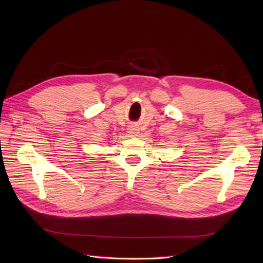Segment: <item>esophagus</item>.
I'll list each match as a JSON object with an SVG mask.
<instances>
[{"label": "esophagus", "instance_id": "1", "mask_svg": "<svg viewBox=\"0 0 263 263\" xmlns=\"http://www.w3.org/2000/svg\"><path fill=\"white\" fill-rule=\"evenodd\" d=\"M128 132H130V133H135V132H136V128L133 127V126H130V128H128Z\"/></svg>", "mask_w": 263, "mask_h": 263}]
</instances>
